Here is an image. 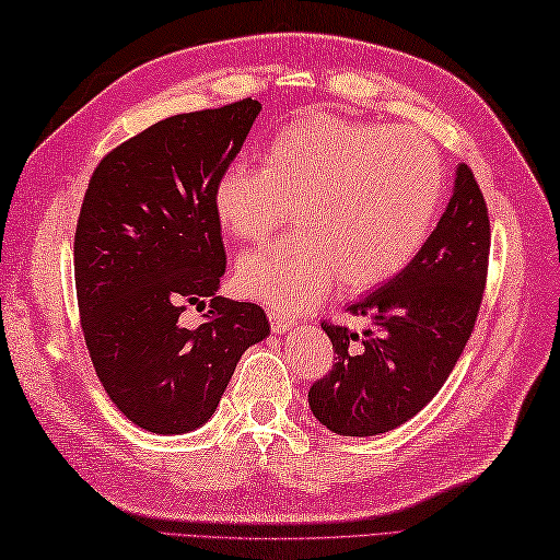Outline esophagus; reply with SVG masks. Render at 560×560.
Segmentation results:
<instances>
[{"label": "esophagus", "instance_id": "1", "mask_svg": "<svg viewBox=\"0 0 560 560\" xmlns=\"http://www.w3.org/2000/svg\"><path fill=\"white\" fill-rule=\"evenodd\" d=\"M269 323H271V329L277 331V335H283V331H289L295 325L291 317L281 315V313H269Z\"/></svg>", "mask_w": 560, "mask_h": 560}]
</instances>
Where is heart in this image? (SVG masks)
<instances>
[{"instance_id":"1","label":"heart","mask_w":560,"mask_h":560,"mask_svg":"<svg viewBox=\"0 0 560 560\" xmlns=\"http://www.w3.org/2000/svg\"><path fill=\"white\" fill-rule=\"evenodd\" d=\"M265 168L229 163L213 185L225 231L265 241L293 207L299 231L237 261V289L287 313L317 303L331 281L363 291L421 253L443 201L438 151L407 129L311 117L261 153Z\"/></svg>"}]
</instances>
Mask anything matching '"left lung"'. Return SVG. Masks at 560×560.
<instances>
[{
  "label": "left lung",
  "mask_w": 560,
  "mask_h": 560,
  "mask_svg": "<svg viewBox=\"0 0 560 560\" xmlns=\"http://www.w3.org/2000/svg\"><path fill=\"white\" fill-rule=\"evenodd\" d=\"M491 223L481 189L457 165L455 189L435 231L411 265L347 311L371 327L323 323L337 353L307 392L315 419L337 435H377L409 421L455 368L477 323Z\"/></svg>",
  "instance_id": "8db88e82"
}]
</instances>
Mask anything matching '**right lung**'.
I'll return each mask as SVG.
<instances>
[{
	"instance_id": "1",
	"label": "right lung",
	"mask_w": 560,
	"mask_h": 560,
	"mask_svg": "<svg viewBox=\"0 0 560 560\" xmlns=\"http://www.w3.org/2000/svg\"><path fill=\"white\" fill-rule=\"evenodd\" d=\"M261 103L165 117L93 171L74 235L83 339L113 404L159 435L197 431L217 411L241 355L269 335L255 303L217 295L225 271L213 185ZM210 301L197 330L187 304Z\"/></svg>"
}]
</instances>
